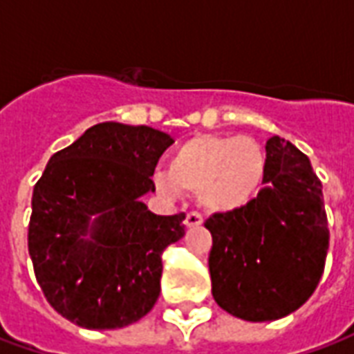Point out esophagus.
Instances as JSON below:
<instances>
[{"label": "esophagus", "instance_id": "34e87169", "mask_svg": "<svg viewBox=\"0 0 354 354\" xmlns=\"http://www.w3.org/2000/svg\"><path fill=\"white\" fill-rule=\"evenodd\" d=\"M185 227H199L201 223H203V216L199 212H189V214L185 216Z\"/></svg>", "mask_w": 354, "mask_h": 354}]
</instances>
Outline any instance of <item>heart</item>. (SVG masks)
I'll return each mask as SVG.
<instances>
[{
	"label": "heart",
	"mask_w": 354,
	"mask_h": 354,
	"mask_svg": "<svg viewBox=\"0 0 354 354\" xmlns=\"http://www.w3.org/2000/svg\"><path fill=\"white\" fill-rule=\"evenodd\" d=\"M269 174L267 149L252 136L197 134L172 151L169 172H155L159 193H197L210 212H237L260 199Z\"/></svg>",
	"instance_id": "heart-1"
}]
</instances>
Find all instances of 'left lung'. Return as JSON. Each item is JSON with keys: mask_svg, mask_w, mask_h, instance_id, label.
<instances>
[{"mask_svg": "<svg viewBox=\"0 0 354 354\" xmlns=\"http://www.w3.org/2000/svg\"><path fill=\"white\" fill-rule=\"evenodd\" d=\"M266 149L269 174L260 199L205 222L216 304L250 322L299 309L319 286L330 243L322 184L307 155L279 136Z\"/></svg>", "mask_w": 354, "mask_h": 354, "instance_id": "obj_1", "label": "left lung"}]
</instances>
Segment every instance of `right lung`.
Listing matches in <instances>:
<instances>
[{"label":"right lung","mask_w":354,"mask_h":354,"mask_svg":"<svg viewBox=\"0 0 354 354\" xmlns=\"http://www.w3.org/2000/svg\"><path fill=\"white\" fill-rule=\"evenodd\" d=\"M172 144L146 124L98 123L53 155L34 185L28 252L50 307L73 324L129 326L157 301L161 254L185 235V214L157 216L140 197L155 192Z\"/></svg>","instance_id":"right-lung-1"}]
</instances>
